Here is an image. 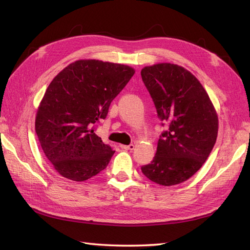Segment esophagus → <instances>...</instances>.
<instances>
[{"mask_svg":"<svg viewBox=\"0 0 250 250\" xmlns=\"http://www.w3.org/2000/svg\"><path fill=\"white\" fill-rule=\"evenodd\" d=\"M121 147L126 150H133L135 149V145L129 144V145H121Z\"/></svg>","mask_w":250,"mask_h":250,"instance_id":"1","label":"esophagus"}]
</instances>
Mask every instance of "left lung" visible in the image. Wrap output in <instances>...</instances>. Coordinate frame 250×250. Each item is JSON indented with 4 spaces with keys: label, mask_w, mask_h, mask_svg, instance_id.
Segmentation results:
<instances>
[{
    "label": "left lung",
    "mask_w": 250,
    "mask_h": 250,
    "mask_svg": "<svg viewBox=\"0 0 250 250\" xmlns=\"http://www.w3.org/2000/svg\"><path fill=\"white\" fill-rule=\"evenodd\" d=\"M141 76L161 125L167 126L153 161L141 167V171L158 185L181 184L203 167L216 142L214 107L198 79L182 66H145Z\"/></svg>",
    "instance_id": "1"
}]
</instances>
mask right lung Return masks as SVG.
Instances as JSON below:
<instances>
[{"mask_svg":"<svg viewBox=\"0 0 250 250\" xmlns=\"http://www.w3.org/2000/svg\"><path fill=\"white\" fill-rule=\"evenodd\" d=\"M133 74L128 65L77 60L47 87L36 115V133L46 158L63 177L84 181L106 168L114 151L95 129Z\"/></svg>","mask_w":250,"mask_h":250,"instance_id":"add662e5","label":"right lung"}]
</instances>
